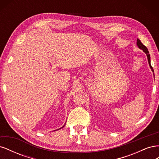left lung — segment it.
I'll list each match as a JSON object with an SVG mask.
<instances>
[{
  "label": "left lung",
  "instance_id": "left-lung-1",
  "mask_svg": "<svg viewBox=\"0 0 159 159\" xmlns=\"http://www.w3.org/2000/svg\"><path fill=\"white\" fill-rule=\"evenodd\" d=\"M137 45L138 46V47L139 48L141 49V50H143V51L144 52H145V54H147V59H148V61L149 66H150V68H151L152 71H154V70H153V69H152V66H151V57H150V54H149V53H148V51L147 48L145 45H143V44H142V42H141V40H139V39H137Z\"/></svg>",
  "mask_w": 159,
  "mask_h": 159
}]
</instances>
